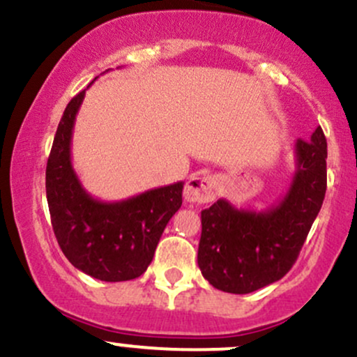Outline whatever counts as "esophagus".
Returning a JSON list of instances; mask_svg holds the SVG:
<instances>
[{"label": "esophagus", "instance_id": "esophagus-1", "mask_svg": "<svg viewBox=\"0 0 357 357\" xmlns=\"http://www.w3.org/2000/svg\"><path fill=\"white\" fill-rule=\"evenodd\" d=\"M217 178L208 174H193L186 181L185 199L190 203H208L217 197Z\"/></svg>", "mask_w": 357, "mask_h": 357}]
</instances>
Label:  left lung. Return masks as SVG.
Returning <instances> with one entry per match:
<instances>
[{"label": "left lung", "mask_w": 357, "mask_h": 357, "mask_svg": "<svg viewBox=\"0 0 357 357\" xmlns=\"http://www.w3.org/2000/svg\"><path fill=\"white\" fill-rule=\"evenodd\" d=\"M296 166L284 197L266 210L218 199L202 211L198 266L211 287L245 295L281 280L298 257L327 190V140L317 127L295 142Z\"/></svg>", "instance_id": "obj_1"}]
</instances>
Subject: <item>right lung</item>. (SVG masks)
Masks as SVG:
<instances>
[{
    "instance_id": "obj_1",
    "label": "right lung",
    "mask_w": 357,
    "mask_h": 357,
    "mask_svg": "<svg viewBox=\"0 0 357 357\" xmlns=\"http://www.w3.org/2000/svg\"><path fill=\"white\" fill-rule=\"evenodd\" d=\"M84 95L86 89L66 107L47 160L52 229L64 256L79 271L109 283L135 280L146 273L167 222L181 206L185 183L154 188L120 202L93 198L70 160L74 121Z\"/></svg>"
}]
</instances>
